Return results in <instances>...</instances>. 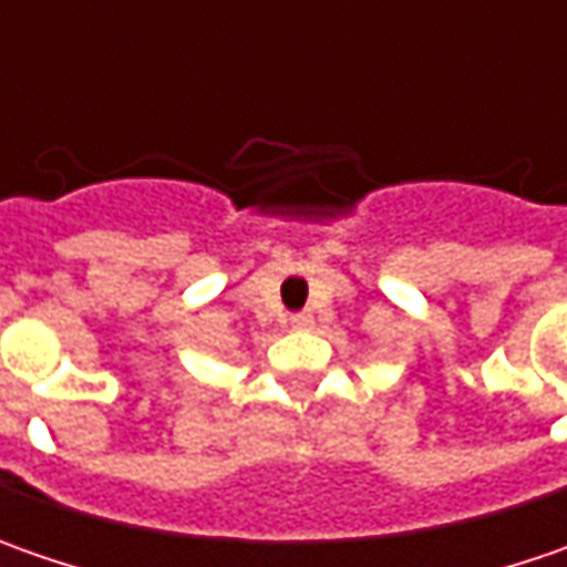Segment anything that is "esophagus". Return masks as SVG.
<instances>
[{"label": "esophagus", "instance_id": "obj_1", "mask_svg": "<svg viewBox=\"0 0 567 567\" xmlns=\"http://www.w3.org/2000/svg\"><path fill=\"white\" fill-rule=\"evenodd\" d=\"M290 321H293V328H309V324H312V316H309V312H296V316H290Z\"/></svg>", "mask_w": 567, "mask_h": 567}]
</instances>
